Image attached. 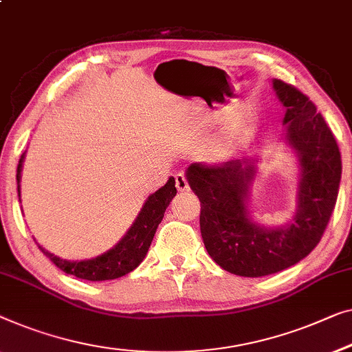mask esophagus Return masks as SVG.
<instances>
[{
	"label": "esophagus",
	"mask_w": 352,
	"mask_h": 352,
	"mask_svg": "<svg viewBox=\"0 0 352 352\" xmlns=\"http://www.w3.org/2000/svg\"><path fill=\"white\" fill-rule=\"evenodd\" d=\"M175 179H176V188L179 192H187L188 188V181H187V177L182 175V173H176V176H175Z\"/></svg>",
	"instance_id": "1"
}]
</instances>
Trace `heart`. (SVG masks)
I'll return each mask as SVG.
<instances>
[{
  "mask_svg": "<svg viewBox=\"0 0 352 352\" xmlns=\"http://www.w3.org/2000/svg\"><path fill=\"white\" fill-rule=\"evenodd\" d=\"M232 146V136L230 133H226L212 142L211 149H210V155L212 157L214 160H221L228 154Z\"/></svg>",
  "mask_w": 352,
  "mask_h": 352,
  "instance_id": "b5f03b06",
  "label": "heart"
}]
</instances>
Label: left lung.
I'll use <instances>...</instances> for the list:
<instances>
[{
	"instance_id": "8db88e82",
	"label": "left lung",
	"mask_w": 352,
	"mask_h": 352,
	"mask_svg": "<svg viewBox=\"0 0 352 352\" xmlns=\"http://www.w3.org/2000/svg\"><path fill=\"white\" fill-rule=\"evenodd\" d=\"M273 87L286 108V138L302 166L298 210L289 227L268 230L249 221L246 197L256 173L252 162L192 164L187 170L188 186L201 203L200 230L208 254L226 272L246 278L286 270L318 246L341 179L338 144L316 104L281 79H274Z\"/></svg>"
}]
</instances>
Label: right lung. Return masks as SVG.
I'll return each instance as SVG.
<instances>
[{
  "label": "right lung",
  "instance_id": "obj_1",
  "mask_svg": "<svg viewBox=\"0 0 352 352\" xmlns=\"http://www.w3.org/2000/svg\"><path fill=\"white\" fill-rule=\"evenodd\" d=\"M22 162L23 155L20 157L19 166H17V182H20V171H22ZM19 197H20V186L17 187ZM176 195L175 187V177H170L166 184L159 188L155 193L147 198L142 208L140 216L126 235L116 244L113 249L108 252L101 254V256L91 258V261H82V262H69L65 258H60L44 248L41 252L45 257H49L62 272L73 274L76 278L87 279V281H106V279H116L120 276H125L130 272L138 267V265L144 261L147 249H149L152 238L155 235L157 227L164 219L165 210L170 205L173 197Z\"/></svg>",
  "mask_w": 352,
  "mask_h": 352
}]
</instances>
